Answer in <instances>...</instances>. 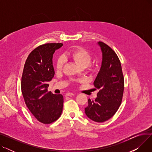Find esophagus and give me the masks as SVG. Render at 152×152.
<instances>
[{"label": "esophagus", "mask_w": 152, "mask_h": 152, "mask_svg": "<svg viewBox=\"0 0 152 152\" xmlns=\"http://www.w3.org/2000/svg\"><path fill=\"white\" fill-rule=\"evenodd\" d=\"M75 95L74 93L68 92V93H67V94H66V96H69V97H71V96H73V95Z\"/></svg>", "instance_id": "esophagus-1"}]
</instances>
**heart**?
Wrapping results in <instances>:
<instances>
[{
    "label": "heart",
    "mask_w": 152,
    "mask_h": 152,
    "mask_svg": "<svg viewBox=\"0 0 152 152\" xmlns=\"http://www.w3.org/2000/svg\"><path fill=\"white\" fill-rule=\"evenodd\" d=\"M69 55L78 66L83 68L88 66L92 58L91 53L88 50L80 47L76 48V49L70 52ZM65 58L63 56H60L58 57L57 63H56V69H57V70L60 71L62 69L64 65H65ZM89 68L91 71H95V68L92 66H89ZM84 79H79V80L76 81L77 83H84Z\"/></svg>",
    "instance_id": "heart-1"
}]
</instances>
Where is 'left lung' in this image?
<instances>
[{
  "mask_svg": "<svg viewBox=\"0 0 152 152\" xmlns=\"http://www.w3.org/2000/svg\"><path fill=\"white\" fill-rule=\"evenodd\" d=\"M98 45L102 53V61L94 85L100 91L94 100H88L85 113L91 120L102 123L112 117L121 105L124 77L121 62L114 50L102 42H98Z\"/></svg>",
  "mask_w": 152,
  "mask_h": 152,
  "instance_id": "obj_1",
  "label": "left lung"
}]
</instances>
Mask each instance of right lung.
<instances>
[{
  "mask_svg": "<svg viewBox=\"0 0 152 152\" xmlns=\"http://www.w3.org/2000/svg\"><path fill=\"white\" fill-rule=\"evenodd\" d=\"M61 43L39 45L26 60L21 77V92L25 103L34 116L44 124H50L59 118L63 110L61 94L48 92V82L55 75L52 58Z\"/></svg>",
  "mask_w": 152,
  "mask_h": 152,
  "instance_id": "obj_1",
  "label": "right lung"
}]
</instances>
